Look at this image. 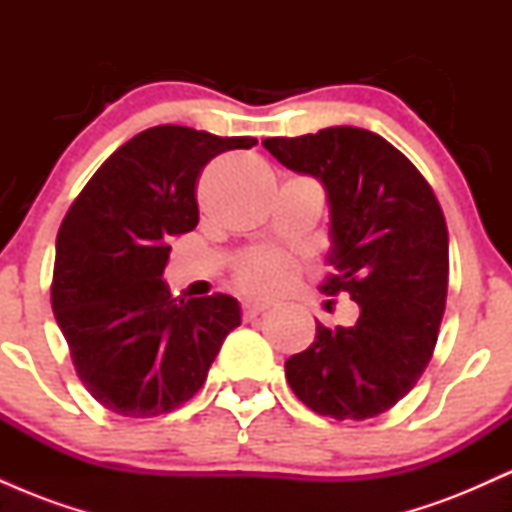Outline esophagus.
Instances as JSON below:
<instances>
[{
	"mask_svg": "<svg viewBox=\"0 0 512 512\" xmlns=\"http://www.w3.org/2000/svg\"><path fill=\"white\" fill-rule=\"evenodd\" d=\"M267 310H269L267 303H255V301H245V303H243V315H245V320H252V317L267 313Z\"/></svg>",
	"mask_w": 512,
	"mask_h": 512,
	"instance_id": "obj_1",
	"label": "esophagus"
}]
</instances>
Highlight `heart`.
I'll use <instances>...</instances> for the list:
<instances>
[{
	"instance_id": "1",
	"label": "heart",
	"mask_w": 512,
	"mask_h": 512,
	"mask_svg": "<svg viewBox=\"0 0 512 512\" xmlns=\"http://www.w3.org/2000/svg\"><path fill=\"white\" fill-rule=\"evenodd\" d=\"M296 269L279 252H252L238 267V284L252 296H269L291 284Z\"/></svg>"
}]
</instances>
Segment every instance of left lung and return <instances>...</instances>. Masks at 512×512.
Masks as SVG:
<instances>
[{"label":"left lung","mask_w":512,"mask_h":512,"mask_svg":"<svg viewBox=\"0 0 512 512\" xmlns=\"http://www.w3.org/2000/svg\"><path fill=\"white\" fill-rule=\"evenodd\" d=\"M281 166L322 185L330 209L317 286L358 305L351 327L315 320V342L286 361L303 404L332 419H370L421 378L448 296V228L431 185L402 151L361 127L262 142Z\"/></svg>","instance_id":"left-lung-1"}]
</instances>
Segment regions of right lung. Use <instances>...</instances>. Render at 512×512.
<instances>
[{"instance_id": "right-lung-1", "label": "right lung", "mask_w": 512, "mask_h": 512, "mask_svg": "<svg viewBox=\"0 0 512 512\" xmlns=\"http://www.w3.org/2000/svg\"><path fill=\"white\" fill-rule=\"evenodd\" d=\"M255 144L182 125L144 129L69 207L55 245L52 310L81 383L105 409L149 419L185 404L243 320L231 296L173 298L163 269L170 240L199 221L202 168Z\"/></svg>"}]
</instances>
